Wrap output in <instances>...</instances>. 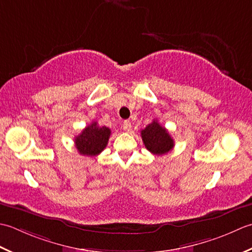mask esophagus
Wrapping results in <instances>:
<instances>
[{
	"label": "esophagus",
	"mask_w": 252,
	"mask_h": 252,
	"mask_svg": "<svg viewBox=\"0 0 252 252\" xmlns=\"http://www.w3.org/2000/svg\"><path fill=\"white\" fill-rule=\"evenodd\" d=\"M122 128L125 131H129L131 129V123L129 121H124L122 124Z\"/></svg>",
	"instance_id": "34e87169"
}]
</instances>
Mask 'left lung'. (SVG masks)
<instances>
[{
	"instance_id": "8db88e82",
	"label": "left lung",
	"mask_w": 252,
	"mask_h": 252,
	"mask_svg": "<svg viewBox=\"0 0 252 252\" xmlns=\"http://www.w3.org/2000/svg\"><path fill=\"white\" fill-rule=\"evenodd\" d=\"M141 138L145 147L153 155H165L174 148L173 138L166 128L162 127L156 120L141 130Z\"/></svg>"
}]
</instances>
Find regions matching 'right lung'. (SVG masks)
I'll return each mask as SVG.
<instances>
[{"label":"right lung","instance_id":"obj_1","mask_svg":"<svg viewBox=\"0 0 252 252\" xmlns=\"http://www.w3.org/2000/svg\"><path fill=\"white\" fill-rule=\"evenodd\" d=\"M110 135V128L99 126L96 122H92L75 138V146L80 155L94 157L104 150Z\"/></svg>","mask_w":252,"mask_h":252}]
</instances>
